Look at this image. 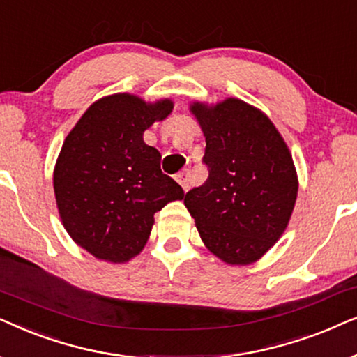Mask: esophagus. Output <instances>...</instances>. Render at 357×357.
Instances as JSON below:
<instances>
[{
  "instance_id": "1",
  "label": "esophagus",
  "mask_w": 357,
  "mask_h": 357,
  "mask_svg": "<svg viewBox=\"0 0 357 357\" xmlns=\"http://www.w3.org/2000/svg\"><path fill=\"white\" fill-rule=\"evenodd\" d=\"M176 181L181 184V188L184 189V191H188L189 186H191V171L183 169L181 173L176 174Z\"/></svg>"
}]
</instances>
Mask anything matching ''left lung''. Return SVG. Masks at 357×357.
I'll return each instance as SVG.
<instances>
[{"mask_svg": "<svg viewBox=\"0 0 357 357\" xmlns=\"http://www.w3.org/2000/svg\"><path fill=\"white\" fill-rule=\"evenodd\" d=\"M208 178L184 196L208 250L228 264L259 259L286 230L297 199L292 156L273 122L240 99L192 104Z\"/></svg>", "mask_w": 357, "mask_h": 357, "instance_id": "left-lung-1", "label": "left lung"}]
</instances>
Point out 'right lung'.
Here are the masks:
<instances>
[{
    "label": "right lung",
    "instance_id": "add662e5",
    "mask_svg": "<svg viewBox=\"0 0 357 357\" xmlns=\"http://www.w3.org/2000/svg\"><path fill=\"white\" fill-rule=\"evenodd\" d=\"M173 109L169 99L146 104L130 94L94 102L61 146L54 189L71 238L99 259L122 263L149 240L153 215L184 197L160 168V151L144 132Z\"/></svg>",
    "mask_w": 357,
    "mask_h": 357
}]
</instances>
